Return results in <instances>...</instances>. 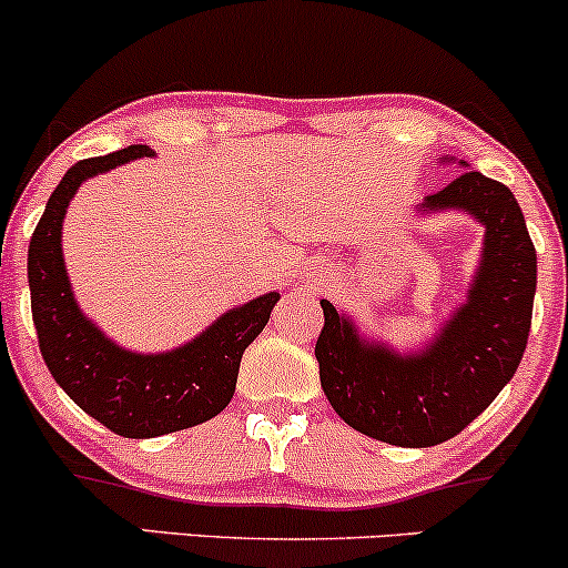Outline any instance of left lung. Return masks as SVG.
<instances>
[{"instance_id": "left-lung-1", "label": "left lung", "mask_w": 568, "mask_h": 568, "mask_svg": "<svg viewBox=\"0 0 568 568\" xmlns=\"http://www.w3.org/2000/svg\"><path fill=\"white\" fill-rule=\"evenodd\" d=\"M416 211H456L484 226L465 302L425 347L397 352L321 298L325 323L315 344L323 393L336 414L357 433L403 448L438 446L491 406L524 357L537 293V251L505 184L465 171Z\"/></svg>"}]
</instances>
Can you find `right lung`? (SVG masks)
<instances>
[{
    "mask_svg": "<svg viewBox=\"0 0 568 568\" xmlns=\"http://www.w3.org/2000/svg\"><path fill=\"white\" fill-rule=\"evenodd\" d=\"M154 158L149 146L120 149L71 165L50 194L29 243V288L39 352L58 387L84 414L122 438H158L213 419L230 406L240 361L264 331L280 293L232 306L179 347L135 352L120 347L77 302L63 262V219L77 189L93 175Z\"/></svg>",
    "mask_w": 568,
    "mask_h": 568,
    "instance_id": "add662e5",
    "label": "right lung"
}]
</instances>
